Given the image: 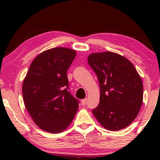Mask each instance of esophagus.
I'll return each mask as SVG.
<instances>
[{
    "instance_id": "1",
    "label": "esophagus",
    "mask_w": 160,
    "mask_h": 160,
    "mask_svg": "<svg viewBox=\"0 0 160 160\" xmlns=\"http://www.w3.org/2000/svg\"><path fill=\"white\" fill-rule=\"evenodd\" d=\"M87 98H85V99L82 100V104L83 105V106H85V105H86V103H87Z\"/></svg>"
}]
</instances>
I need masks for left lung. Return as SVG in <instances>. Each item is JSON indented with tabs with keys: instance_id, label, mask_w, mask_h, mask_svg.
Listing matches in <instances>:
<instances>
[{
	"instance_id": "left-lung-1",
	"label": "left lung",
	"mask_w": 160,
	"mask_h": 160,
	"mask_svg": "<svg viewBox=\"0 0 160 160\" xmlns=\"http://www.w3.org/2000/svg\"><path fill=\"white\" fill-rule=\"evenodd\" d=\"M89 66L100 84V102L92 113L106 130L117 131L134 121L143 103L141 78L128 58L112 52L90 54Z\"/></svg>"
}]
</instances>
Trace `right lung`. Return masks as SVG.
<instances>
[{
  "instance_id": "1",
  "label": "right lung",
  "mask_w": 160,
  "mask_h": 160,
  "mask_svg": "<svg viewBox=\"0 0 160 160\" xmlns=\"http://www.w3.org/2000/svg\"><path fill=\"white\" fill-rule=\"evenodd\" d=\"M75 50L55 47L32 61L22 84L25 106L35 124L50 133L66 130L74 119L78 101L68 91L67 71Z\"/></svg>"
}]
</instances>
